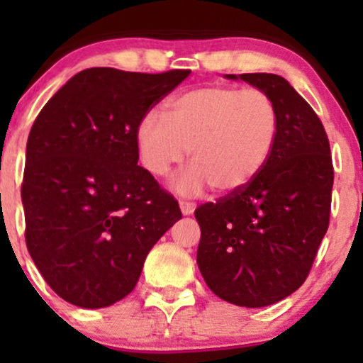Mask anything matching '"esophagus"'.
Here are the masks:
<instances>
[{"label": "esophagus", "instance_id": "1", "mask_svg": "<svg viewBox=\"0 0 363 363\" xmlns=\"http://www.w3.org/2000/svg\"><path fill=\"white\" fill-rule=\"evenodd\" d=\"M179 206H181L182 215H191L196 208L194 203H191V201H179Z\"/></svg>", "mask_w": 363, "mask_h": 363}]
</instances>
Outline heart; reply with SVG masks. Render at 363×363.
I'll list each match as a JSON object with an SVG mask.
<instances>
[{
    "mask_svg": "<svg viewBox=\"0 0 363 363\" xmlns=\"http://www.w3.org/2000/svg\"><path fill=\"white\" fill-rule=\"evenodd\" d=\"M278 136L277 104L261 89L206 85L167 104V118L148 112L136 129L143 167L165 177L186 160L191 167L176 189L198 194L208 186L232 194L261 174Z\"/></svg>",
    "mask_w": 363,
    "mask_h": 363,
    "instance_id": "1",
    "label": "heart"
}]
</instances>
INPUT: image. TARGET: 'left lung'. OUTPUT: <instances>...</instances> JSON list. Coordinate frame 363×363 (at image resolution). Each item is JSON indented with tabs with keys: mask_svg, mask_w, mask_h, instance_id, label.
Here are the masks:
<instances>
[{
	"mask_svg": "<svg viewBox=\"0 0 363 363\" xmlns=\"http://www.w3.org/2000/svg\"><path fill=\"white\" fill-rule=\"evenodd\" d=\"M264 90L277 104L278 136L251 184L196 208L199 272L222 301L266 307L306 281L329 225L333 160L314 109L273 73L227 74Z\"/></svg>",
	"mask_w": 363,
	"mask_h": 363,
	"instance_id": "obj_1",
	"label": "left lung"
}]
</instances>
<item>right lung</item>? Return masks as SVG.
Wrapping results in <instances>:
<instances>
[{
  "label": "right lung",
  "mask_w": 363,
  "mask_h": 363,
  "mask_svg": "<svg viewBox=\"0 0 363 363\" xmlns=\"http://www.w3.org/2000/svg\"><path fill=\"white\" fill-rule=\"evenodd\" d=\"M189 73L83 69L34 121L22 184L25 242L66 302L101 309L131 294L150 249L182 218L174 196L138 165L136 129Z\"/></svg>",
  "instance_id": "obj_1"
}]
</instances>
